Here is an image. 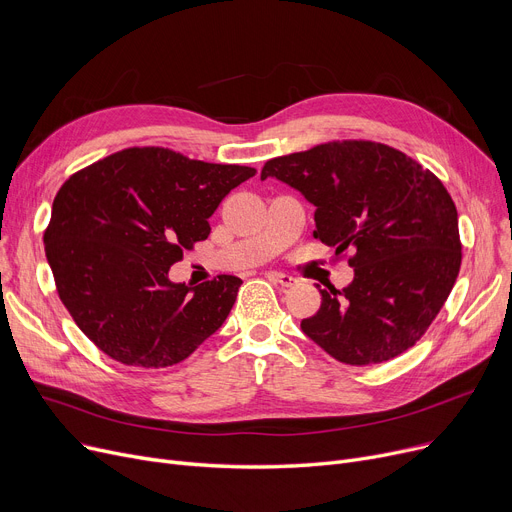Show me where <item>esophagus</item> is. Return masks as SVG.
<instances>
[{"mask_svg":"<svg viewBox=\"0 0 512 512\" xmlns=\"http://www.w3.org/2000/svg\"><path fill=\"white\" fill-rule=\"evenodd\" d=\"M267 278H272L274 282H278V284L284 286V288H290V286H294V284L299 282L297 278H292V276H288V274H280V272H270V274H267Z\"/></svg>","mask_w":512,"mask_h":512,"instance_id":"1","label":"esophagus"}]
</instances>
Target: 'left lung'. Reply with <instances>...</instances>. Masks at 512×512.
<instances>
[{"instance_id":"left-lung-1","label":"left lung","mask_w":512,"mask_h":512,"mask_svg":"<svg viewBox=\"0 0 512 512\" xmlns=\"http://www.w3.org/2000/svg\"><path fill=\"white\" fill-rule=\"evenodd\" d=\"M286 182L315 205L313 236L353 249L355 278L321 290L301 330L346 365L384 363L436 319L461 270L459 215L444 184L402 151L334 141L274 157L261 180Z\"/></svg>"}]
</instances>
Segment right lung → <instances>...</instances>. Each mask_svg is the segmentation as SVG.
I'll use <instances>...</instances> for the list:
<instances>
[{
    "mask_svg": "<svg viewBox=\"0 0 512 512\" xmlns=\"http://www.w3.org/2000/svg\"><path fill=\"white\" fill-rule=\"evenodd\" d=\"M255 168L207 164L164 147H132L72 174L45 230L64 307L99 351L130 367H170L226 321L242 284L170 280L184 249L205 240L222 199Z\"/></svg>",
    "mask_w": 512,
    "mask_h": 512,
    "instance_id": "1",
    "label": "right lung"
}]
</instances>
